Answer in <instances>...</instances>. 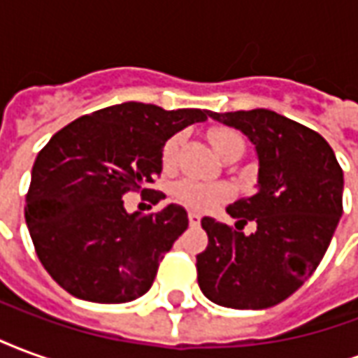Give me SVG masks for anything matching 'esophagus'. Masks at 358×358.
<instances>
[{
    "mask_svg": "<svg viewBox=\"0 0 358 358\" xmlns=\"http://www.w3.org/2000/svg\"><path fill=\"white\" fill-rule=\"evenodd\" d=\"M187 218H189V224H192V226L201 224V215H197V213H194V210H192V213L187 215Z\"/></svg>",
    "mask_w": 358,
    "mask_h": 358,
    "instance_id": "1",
    "label": "esophagus"
}]
</instances>
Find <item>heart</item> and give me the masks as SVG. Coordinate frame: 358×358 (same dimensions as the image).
Here are the masks:
<instances>
[{
    "instance_id": "obj_1",
    "label": "heart",
    "mask_w": 358,
    "mask_h": 358,
    "mask_svg": "<svg viewBox=\"0 0 358 358\" xmlns=\"http://www.w3.org/2000/svg\"><path fill=\"white\" fill-rule=\"evenodd\" d=\"M180 141H182V136L176 134L172 136L171 140H166L163 148V166L164 169H171L174 161H176V155H178ZM209 141L213 149L217 151L218 155L222 157L228 151V149L240 143L241 136L236 130H230V128H213L209 132ZM172 194L176 197V201H180L182 205H186L189 209L205 210L215 207L217 203L224 201L226 197L230 195V189L226 184H203V182H197V180H182L178 182Z\"/></svg>"
}]
</instances>
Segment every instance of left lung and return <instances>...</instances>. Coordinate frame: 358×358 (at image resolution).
Masks as SVG:
<instances>
[{
    "mask_svg": "<svg viewBox=\"0 0 358 358\" xmlns=\"http://www.w3.org/2000/svg\"><path fill=\"white\" fill-rule=\"evenodd\" d=\"M255 145V194L230 205L236 230L205 217L197 255L203 295L228 308H268L287 299L322 261L343 215V171L320 134L268 109L209 113ZM248 222L257 230L241 232Z\"/></svg>",
    "mask_w": 358,
    "mask_h": 358,
    "instance_id": "8db88e82",
    "label": "left lung"
}]
</instances>
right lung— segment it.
<instances>
[{
  "label": "right lung",
  "mask_w": 358,
  "mask_h": 358,
  "mask_svg": "<svg viewBox=\"0 0 358 358\" xmlns=\"http://www.w3.org/2000/svg\"><path fill=\"white\" fill-rule=\"evenodd\" d=\"M210 110H164L128 101L76 118L38 153L27 195L36 255L63 289L92 303H128L149 292L159 263L187 228V213L166 205L128 213L122 195L151 194L164 141ZM164 195L157 192L151 203Z\"/></svg>",
  "instance_id": "add662e5"
}]
</instances>
